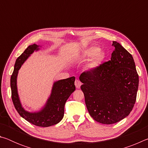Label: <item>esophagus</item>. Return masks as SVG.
Instances as JSON below:
<instances>
[{
    "instance_id": "esophagus-1",
    "label": "esophagus",
    "mask_w": 148,
    "mask_h": 148,
    "mask_svg": "<svg viewBox=\"0 0 148 148\" xmlns=\"http://www.w3.org/2000/svg\"><path fill=\"white\" fill-rule=\"evenodd\" d=\"M74 84H75V86H76V88L79 89L82 85V82H80L79 79H76L75 80Z\"/></svg>"
}]
</instances>
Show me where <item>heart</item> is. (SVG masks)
I'll list each match as a JSON object with an SVG mask.
<instances>
[{
    "mask_svg": "<svg viewBox=\"0 0 148 148\" xmlns=\"http://www.w3.org/2000/svg\"><path fill=\"white\" fill-rule=\"evenodd\" d=\"M99 51V47L96 46L89 47L85 51L84 54V57L85 58H91V57H94L93 61L90 65V68H94V67L97 66L103 60L104 55L103 53Z\"/></svg>",
    "mask_w": 148,
    "mask_h": 148,
    "instance_id": "1",
    "label": "heart"
}]
</instances>
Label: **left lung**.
<instances>
[{
  "instance_id": "8db88e82",
  "label": "left lung",
  "mask_w": 148,
  "mask_h": 148,
  "mask_svg": "<svg viewBox=\"0 0 148 148\" xmlns=\"http://www.w3.org/2000/svg\"><path fill=\"white\" fill-rule=\"evenodd\" d=\"M112 46L111 60L79 76L90 116L107 125L119 122L131 113L139 82L132 55L118 42H113Z\"/></svg>"
}]
</instances>
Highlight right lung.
Returning <instances> with one entry per match:
<instances>
[{
    "instance_id": "obj_1",
    "label": "right lung",
    "mask_w": 148,
    "mask_h": 148,
    "mask_svg": "<svg viewBox=\"0 0 148 148\" xmlns=\"http://www.w3.org/2000/svg\"><path fill=\"white\" fill-rule=\"evenodd\" d=\"M38 49V46H29L16 59L14 70L10 78L12 99L15 108L23 118L36 126L47 127L58 123L64 116V105L76 87L75 77L61 79L55 82L51 94L43 109L38 112L30 113L25 110L20 103L17 90V76L21 65L34 50Z\"/></svg>"
}]
</instances>
